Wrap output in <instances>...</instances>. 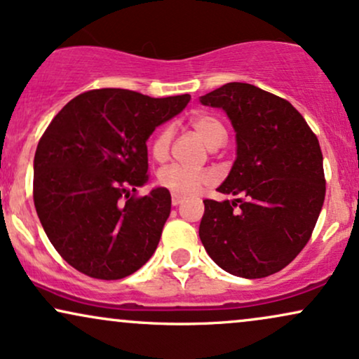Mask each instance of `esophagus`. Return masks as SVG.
<instances>
[{"instance_id": "esophagus-1", "label": "esophagus", "mask_w": 359, "mask_h": 359, "mask_svg": "<svg viewBox=\"0 0 359 359\" xmlns=\"http://www.w3.org/2000/svg\"><path fill=\"white\" fill-rule=\"evenodd\" d=\"M181 203H183V198L178 196V194H172V196H171V205L172 206H178V205H181Z\"/></svg>"}]
</instances>
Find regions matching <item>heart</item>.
Instances as JSON below:
<instances>
[{"instance_id":"obj_1","label":"heart","mask_w":359,"mask_h":359,"mask_svg":"<svg viewBox=\"0 0 359 359\" xmlns=\"http://www.w3.org/2000/svg\"><path fill=\"white\" fill-rule=\"evenodd\" d=\"M191 128L198 136L203 140L208 148H218L226 138V130L221 125L219 119L210 114H198L191 119ZM172 138V130L170 126L161 128L153 136L151 144V156L156 161L166 159L170 153V144ZM158 183L163 188L170 189L172 194L178 196H191L196 194L203 187L211 183V175L205 170H193V168H184L181 165L165 166L158 172Z\"/></svg>"}]
</instances>
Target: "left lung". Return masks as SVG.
Listing matches in <instances>:
<instances>
[{
    "label": "left lung",
    "instance_id": "8db88e82",
    "mask_svg": "<svg viewBox=\"0 0 359 359\" xmlns=\"http://www.w3.org/2000/svg\"><path fill=\"white\" fill-rule=\"evenodd\" d=\"M200 101L223 108L236 131V161L218 191L243 194L203 201V246L234 276L281 271L306 246L325 201L320 141L290 101L258 86L226 83Z\"/></svg>",
    "mask_w": 359,
    "mask_h": 359
}]
</instances>
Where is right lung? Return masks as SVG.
<instances>
[{
  "label": "right lung",
  "instance_id": "right-lung-1",
  "mask_svg": "<svg viewBox=\"0 0 359 359\" xmlns=\"http://www.w3.org/2000/svg\"><path fill=\"white\" fill-rule=\"evenodd\" d=\"M189 100L91 90L69 101L43 133L34 153V208L48 240L79 273L121 280L156 251L171 194L156 188L138 196L149 180L146 140Z\"/></svg>",
  "mask_w": 359,
  "mask_h": 359
}]
</instances>
